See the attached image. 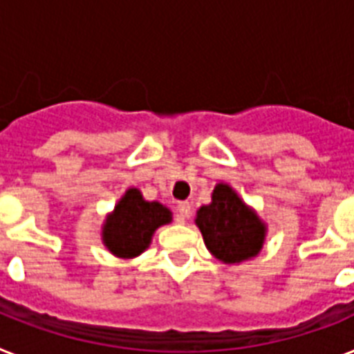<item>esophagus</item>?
I'll return each instance as SVG.
<instances>
[{"label": "esophagus", "instance_id": "1", "mask_svg": "<svg viewBox=\"0 0 354 354\" xmlns=\"http://www.w3.org/2000/svg\"><path fill=\"white\" fill-rule=\"evenodd\" d=\"M189 213H192V204L188 201H183V203L177 204V217H179L180 223H184L189 217Z\"/></svg>", "mask_w": 354, "mask_h": 354}]
</instances>
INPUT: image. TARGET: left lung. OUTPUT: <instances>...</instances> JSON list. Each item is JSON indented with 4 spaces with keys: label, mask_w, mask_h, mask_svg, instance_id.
<instances>
[{
    "label": "left lung",
    "mask_w": 354,
    "mask_h": 354,
    "mask_svg": "<svg viewBox=\"0 0 354 354\" xmlns=\"http://www.w3.org/2000/svg\"><path fill=\"white\" fill-rule=\"evenodd\" d=\"M195 223L206 248L226 264L255 257L264 242L266 227L261 218L227 184H217L212 204L198 209Z\"/></svg>",
    "instance_id": "1"
}]
</instances>
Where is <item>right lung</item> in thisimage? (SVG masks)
Wrapping results in <instances>:
<instances>
[{
	"label": "right lung",
	"instance_id": "add662e5",
	"mask_svg": "<svg viewBox=\"0 0 354 354\" xmlns=\"http://www.w3.org/2000/svg\"><path fill=\"white\" fill-rule=\"evenodd\" d=\"M170 221V209L159 203H148L139 189L131 188L106 218L103 227L104 246L122 259L141 255L157 227Z\"/></svg>",
	"mask_w": 354,
	"mask_h": 354
}]
</instances>
